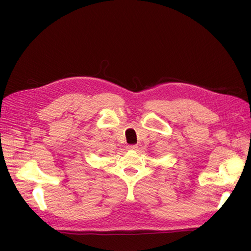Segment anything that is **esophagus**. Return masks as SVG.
Returning a JSON list of instances; mask_svg holds the SVG:
<instances>
[{"instance_id": "obj_1", "label": "esophagus", "mask_w": 251, "mask_h": 251, "mask_svg": "<svg viewBox=\"0 0 251 251\" xmlns=\"http://www.w3.org/2000/svg\"><path fill=\"white\" fill-rule=\"evenodd\" d=\"M127 150H130V151H137V150H138V147L136 146V144H132V146H128V147H127Z\"/></svg>"}]
</instances>
